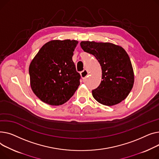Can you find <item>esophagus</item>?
I'll list each match as a JSON object with an SVG mask.
<instances>
[{
  "label": "esophagus",
  "mask_w": 159,
  "mask_h": 159,
  "mask_svg": "<svg viewBox=\"0 0 159 159\" xmlns=\"http://www.w3.org/2000/svg\"><path fill=\"white\" fill-rule=\"evenodd\" d=\"M88 74H89L88 71H87L86 69H85V70H83L81 72V78H82L83 79H85V78H87V76H88Z\"/></svg>",
  "instance_id": "esophagus-1"
}]
</instances>
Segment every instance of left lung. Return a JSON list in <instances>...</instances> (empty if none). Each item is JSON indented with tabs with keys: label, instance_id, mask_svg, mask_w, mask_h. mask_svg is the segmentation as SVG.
<instances>
[{
	"label": "left lung",
	"instance_id": "8db88e82",
	"mask_svg": "<svg viewBox=\"0 0 159 159\" xmlns=\"http://www.w3.org/2000/svg\"><path fill=\"white\" fill-rule=\"evenodd\" d=\"M83 50L94 55L100 63L102 80L92 90V96L99 103L113 106L129 94L134 83V73L129 57L119 45L109 42L82 41Z\"/></svg>",
	"mask_w": 159,
	"mask_h": 159
}]
</instances>
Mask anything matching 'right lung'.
Wrapping results in <instances>:
<instances>
[{
	"label": "right lung",
	"mask_w": 159,
	"mask_h": 159,
	"mask_svg": "<svg viewBox=\"0 0 159 159\" xmlns=\"http://www.w3.org/2000/svg\"><path fill=\"white\" fill-rule=\"evenodd\" d=\"M78 43L74 40L49 41L31 61L29 67L31 87L45 103L63 105L78 89L81 76L72 61Z\"/></svg>",
	"instance_id": "add662e5"
}]
</instances>
